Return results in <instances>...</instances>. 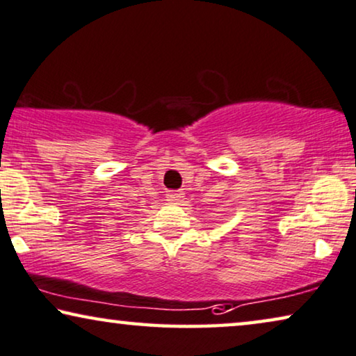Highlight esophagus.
I'll return each instance as SVG.
<instances>
[{"mask_svg":"<svg viewBox=\"0 0 356 356\" xmlns=\"http://www.w3.org/2000/svg\"><path fill=\"white\" fill-rule=\"evenodd\" d=\"M166 198L168 201H171V203H179V201L184 200V193L180 192V190H169L166 193Z\"/></svg>","mask_w":356,"mask_h":356,"instance_id":"esophagus-1","label":"esophagus"}]
</instances>
